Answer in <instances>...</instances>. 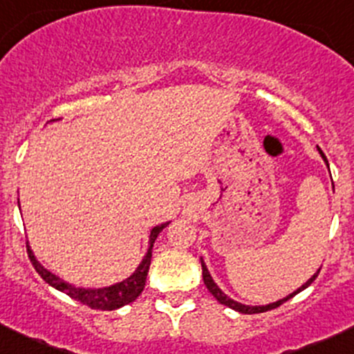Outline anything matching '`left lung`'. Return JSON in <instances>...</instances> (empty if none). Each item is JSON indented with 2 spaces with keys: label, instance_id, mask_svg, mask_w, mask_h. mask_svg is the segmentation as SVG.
Here are the masks:
<instances>
[{
  "label": "left lung",
  "instance_id": "left-lung-1",
  "mask_svg": "<svg viewBox=\"0 0 354 354\" xmlns=\"http://www.w3.org/2000/svg\"><path fill=\"white\" fill-rule=\"evenodd\" d=\"M319 151H320V150H319ZM320 155H322V158L326 160V163H327V158H326V156H324L322 151H320ZM327 165H329V163H327ZM201 266H203V279H204V285H206L207 290H209V293L213 295V297L216 298V300L220 301L221 305H227V307H230V308H233V310H236V312H240V313H262V312L272 310V308H278L279 305H283L286 300H290V298H293L295 295L300 293L301 290H305V288H307V286H310L312 283L315 281V278H317V276H319V272H320V269H319V271H317L315 274H313L312 278L308 279L307 283H305V285H301L300 288H298L297 291H293V293H291V295H288V297L283 298V300H278V301H274V304H269V305H262V307H249V305H242V304H239V301H235V300H232V298H228L227 295H225L223 291H221L220 288L216 286V283L213 281V278H211V274H209V272H207L206 264H204L203 261H201Z\"/></svg>",
  "mask_w": 354,
  "mask_h": 354
}]
</instances>
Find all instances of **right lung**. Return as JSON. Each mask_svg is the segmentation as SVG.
<instances>
[{
  "label": "right lung",
  "mask_w": 354,
  "mask_h": 354,
  "mask_svg": "<svg viewBox=\"0 0 354 354\" xmlns=\"http://www.w3.org/2000/svg\"><path fill=\"white\" fill-rule=\"evenodd\" d=\"M169 223H163L155 227L150 233V249H148L147 256H145L143 262L138 266L136 271L129 276L127 279L124 281L118 283V285H112L107 288H97V290H86V288H75L68 283L61 281L59 278L53 274V272L47 271L44 266L39 264L37 259L34 257L32 254L30 247L27 245V254L28 259H30L32 266L35 268V271L41 274V278L46 283H49L50 286L56 288V290L63 291L66 293L68 297H71L73 300L80 301V304L86 305V307L93 308V310H115V308L124 307V305L131 304V301L136 300L140 297V293L143 291L145 288V281H147V274H148V269H150V262H151V249H153V243H155L156 236L160 235V232L167 227Z\"/></svg>",
  "instance_id": "obj_1"
}]
</instances>
